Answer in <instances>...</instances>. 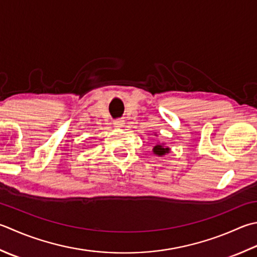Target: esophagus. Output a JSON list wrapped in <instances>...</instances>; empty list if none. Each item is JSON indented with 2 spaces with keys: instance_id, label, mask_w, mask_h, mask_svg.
I'll return each instance as SVG.
<instances>
[{
  "instance_id": "esophagus-1",
  "label": "esophagus",
  "mask_w": 257,
  "mask_h": 257,
  "mask_svg": "<svg viewBox=\"0 0 257 257\" xmlns=\"http://www.w3.org/2000/svg\"><path fill=\"white\" fill-rule=\"evenodd\" d=\"M113 124H114V127H122V125H123V120L121 118L114 119Z\"/></svg>"
}]
</instances>
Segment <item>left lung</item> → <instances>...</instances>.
Returning a JSON list of instances; mask_svg holds the SVG:
<instances>
[{
  "label": "left lung",
  "instance_id": "8db88e82",
  "mask_svg": "<svg viewBox=\"0 0 257 257\" xmlns=\"http://www.w3.org/2000/svg\"><path fill=\"white\" fill-rule=\"evenodd\" d=\"M154 153L158 156H163L165 154L169 153V148L164 147L163 145H156L154 147Z\"/></svg>",
  "mask_w": 257,
  "mask_h": 257
}]
</instances>
